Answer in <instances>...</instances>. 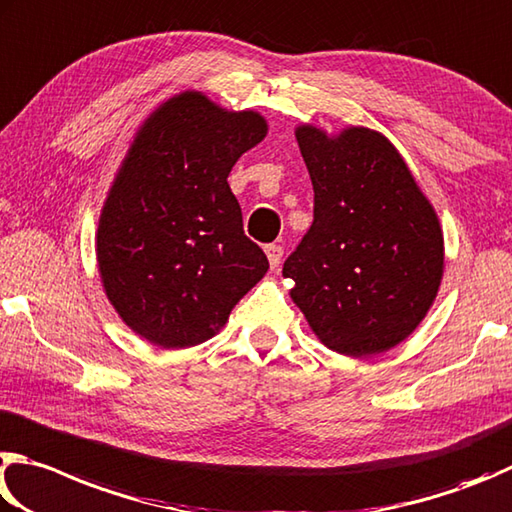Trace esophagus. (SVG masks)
Instances as JSON below:
<instances>
[{"label":"esophagus","instance_id":"esophagus-1","mask_svg":"<svg viewBox=\"0 0 512 512\" xmlns=\"http://www.w3.org/2000/svg\"><path fill=\"white\" fill-rule=\"evenodd\" d=\"M265 254H267V261H270L272 270L281 265V258H283V247L281 245H267L265 247Z\"/></svg>","mask_w":512,"mask_h":512}]
</instances>
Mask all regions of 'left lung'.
<instances>
[{"mask_svg": "<svg viewBox=\"0 0 512 512\" xmlns=\"http://www.w3.org/2000/svg\"><path fill=\"white\" fill-rule=\"evenodd\" d=\"M294 134L315 188V220L283 265L290 297L330 351H389L438 294V215L384 134L346 128L330 137L315 125Z\"/></svg>", "mask_w": 512, "mask_h": 512, "instance_id": "obj_1", "label": "left lung"}]
</instances>
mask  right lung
<instances>
[{
	"mask_svg": "<svg viewBox=\"0 0 512 512\" xmlns=\"http://www.w3.org/2000/svg\"><path fill=\"white\" fill-rule=\"evenodd\" d=\"M265 134L258 112H229L202 92H182L130 143L98 220L96 261L114 310L150 344L211 339L270 270L242 231L227 182Z\"/></svg>",
	"mask_w": 512,
	"mask_h": 512,
	"instance_id": "add662e5",
	"label": "right lung"
}]
</instances>
